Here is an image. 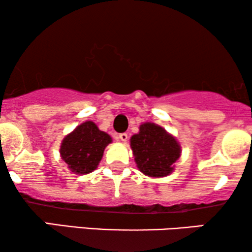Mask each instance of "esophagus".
Instances as JSON below:
<instances>
[{"instance_id": "obj_1", "label": "esophagus", "mask_w": 252, "mask_h": 252, "mask_svg": "<svg viewBox=\"0 0 252 252\" xmlns=\"http://www.w3.org/2000/svg\"><path fill=\"white\" fill-rule=\"evenodd\" d=\"M118 137H119L120 141H123V142H126L127 139H128V135H127L126 133H122V134H119Z\"/></svg>"}]
</instances>
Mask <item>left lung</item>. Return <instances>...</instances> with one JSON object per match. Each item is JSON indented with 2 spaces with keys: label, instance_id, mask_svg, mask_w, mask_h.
<instances>
[{
  "label": "left lung",
  "instance_id": "obj_1",
  "mask_svg": "<svg viewBox=\"0 0 252 252\" xmlns=\"http://www.w3.org/2000/svg\"><path fill=\"white\" fill-rule=\"evenodd\" d=\"M129 141L136 166L144 175L164 178L174 171V163L181 156V146L163 127L143 123Z\"/></svg>",
  "mask_w": 252,
  "mask_h": 252
}]
</instances>
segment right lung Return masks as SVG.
<instances>
[{"mask_svg": "<svg viewBox=\"0 0 252 252\" xmlns=\"http://www.w3.org/2000/svg\"><path fill=\"white\" fill-rule=\"evenodd\" d=\"M112 137L99 130L92 120L80 124L61 143L60 154L74 174H88L96 170Z\"/></svg>", "mask_w": 252, "mask_h": 252, "instance_id": "add662e5", "label": "right lung"}]
</instances>
